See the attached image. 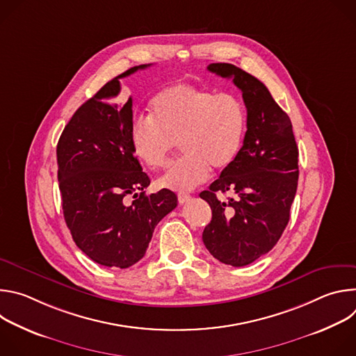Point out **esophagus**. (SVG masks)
Wrapping results in <instances>:
<instances>
[{
	"label": "esophagus",
	"mask_w": 356,
	"mask_h": 356,
	"mask_svg": "<svg viewBox=\"0 0 356 356\" xmlns=\"http://www.w3.org/2000/svg\"><path fill=\"white\" fill-rule=\"evenodd\" d=\"M177 200H179L180 204H186V202H188L191 200V195L186 194V193H179L177 194Z\"/></svg>",
	"instance_id": "esophagus-1"
}]
</instances>
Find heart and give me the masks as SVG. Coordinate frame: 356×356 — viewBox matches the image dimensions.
<instances>
[{"label": "heart", "mask_w": 356, "mask_h": 356, "mask_svg": "<svg viewBox=\"0 0 356 356\" xmlns=\"http://www.w3.org/2000/svg\"><path fill=\"white\" fill-rule=\"evenodd\" d=\"M150 114L138 115L131 124L134 155L159 169L177 142L183 150L159 179L163 188L190 191L209 179L211 168L227 169L239 155L248 118L243 103L231 92L175 84L152 99Z\"/></svg>", "instance_id": "1"}]
</instances>
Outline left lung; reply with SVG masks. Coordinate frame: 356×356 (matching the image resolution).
I'll use <instances>...</instances> for the list:
<instances>
[{
    "label": "left lung",
    "instance_id": "left-lung-1",
    "mask_svg": "<svg viewBox=\"0 0 356 356\" xmlns=\"http://www.w3.org/2000/svg\"><path fill=\"white\" fill-rule=\"evenodd\" d=\"M232 79L246 107V134L235 162L200 193L213 211L202 232L211 255L231 266H245L268 253L280 239L289 220L298 180V147L289 115L266 86L229 63L207 67ZM236 194L220 202L217 192Z\"/></svg>",
    "mask_w": 356,
    "mask_h": 356
}]
</instances>
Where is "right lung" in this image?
I'll return each mask as SVG.
<instances>
[{"label": "right lung", "mask_w": 356, "mask_h": 356, "mask_svg": "<svg viewBox=\"0 0 356 356\" xmlns=\"http://www.w3.org/2000/svg\"><path fill=\"white\" fill-rule=\"evenodd\" d=\"M128 69L73 114L58 142V180L67 228L76 245L98 265L127 269L145 257L158 222L177 206L173 191L150 195V180L131 147L132 98L114 103ZM134 197L131 205L124 198Z\"/></svg>", "instance_id": "right-lung-1"}]
</instances>
